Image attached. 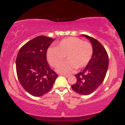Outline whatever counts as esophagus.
<instances>
[{
  "label": "esophagus",
  "mask_w": 125,
  "mask_h": 125,
  "mask_svg": "<svg viewBox=\"0 0 125 125\" xmlns=\"http://www.w3.org/2000/svg\"><path fill=\"white\" fill-rule=\"evenodd\" d=\"M62 76H63L66 77H69V75H67V74H62Z\"/></svg>",
  "instance_id": "34e87169"
}]
</instances>
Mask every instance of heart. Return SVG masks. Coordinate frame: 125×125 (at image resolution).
<instances>
[{
  "instance_id": "1",
  "label": "heart",
  "mask_w": 125,
  "mask_h": 125,
  "mask_svg": "<svg viewBox=\"0 0 125 125\" xmlns=\"http://www.w3.org/2000/svg\"><path fill=\"white\" fill-rule=\"evenodd\" d=\"M93 52V46L89 42L71 37L62 40L56 47L49 48L46 57L52 66L56 67L66 56L67 60L59 66L57 71L62 74H69L76 68L86 66L91 59Z\"/></svg>"
}]
</instances>
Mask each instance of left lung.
<instances>
[{"instance_id": "8db88e82", "label": "left lung", "mask_w": 125, "mask_h": 125, "mask_svg": "<svg viewBox=\"0 0 125 125\" xmlns=\"http://www.w3.org/2000/svg\"><path fill=\"white\" fill-rule=\"evenodd\" d=\"M82 36L89 40L94 52L86 66L74 75L77 81L72 85V88L77 94L89 95L96 90L104 81L108 69L109 58L106 51L99 42L87 35Z\"/></svg>"}]
</instances>
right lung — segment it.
Returning <instances> with one entry per match:
<instances>
[{"mask_svg":"<svg viewBox=\"0 0 125 125\" xmlns=\"http://www.w3.org/2000/svg\"><path fill=\"white\" fill-rule=\"evenodd\" d=\"M54 41L39 36L24 44L18 54L16 66L18 79L25 90L33 96L48 93L58 77L46 58L47 50Z\"/></svg>","mask_w":125,"mask_h":125,"instance_id":"obj_1","label":"right lung"}]
</instances>
